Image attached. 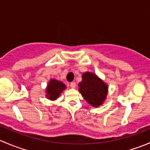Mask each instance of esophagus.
Here are the masks:
<instances>
[{
    "label": "esophagus",
    "mask_w": 150,
    "mask_h": 150,
    "mask_svg": "<svg viewBox=\"0 0 150 150\" xmlns=\"http://www.w3.org/2000/svg\"><path fill=\"white\" fill-rule=\"evenodd\" d=\"M75 86H76V83H75V82L70 83V87H71V88H75Z\"/></svg>",
    "instance_id": "obj_1"
}]
</instances>
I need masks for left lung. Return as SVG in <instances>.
<instances>
[{
    "label": "left lung",
    "mask_w": 150,
    "mask_h": 150,
    "mask_svg": "<svg viewBox=\"0 0 150 150\" xmlns=\"http://www.w3.org/2000/svg\"><path fill=\"white\" fill-rule=\"evenodd\" d=\"M78 86L79 91L89 104L98 107L103 104L107 97L108 86L95 74L85 72Z\"/></svg>",
    "instance_id": "left-lung-1"
}]
</instances>
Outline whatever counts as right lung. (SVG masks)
<instances>
[{
	"label": "right lung",
	"mask_w": 150,
	"mask_h": 150,
	"mask_svg": "<svg viewBox=\"0 0 150 150\" xmlns=\"http://www.w3.org/2000/svg\"><path fill=\"white\" fill-rule=\"evenodd\" d=\"M65 88L66 86L62 82L55 79H51L48 82L46 89L47 99L50 100H56Z\"/></svg>",
	"instance_id": "right-lung-1"
}]
</instances>
